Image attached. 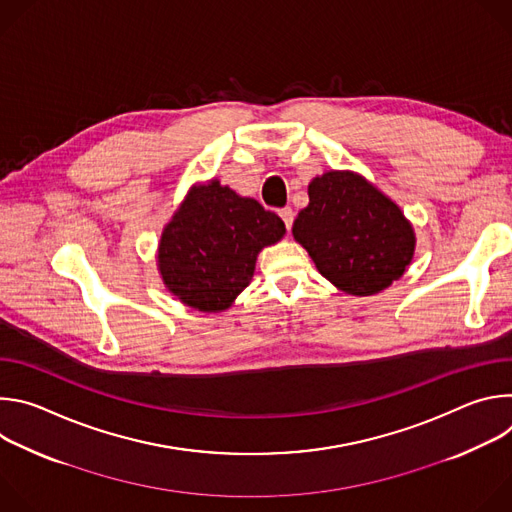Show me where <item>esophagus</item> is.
<instances>
[{
	"label": "esophagus",
	"instance_id": "34e87169",
	"mask_svg": "<svg viewBox=\"0 0 512 512\" xmlns=\"http://www.w3.org/2000/svg\"><path fill=\"white\" fill-rule=\"evenodd\" d=\"M279 216H281V221L285 223V229L291 231V225H294V210H291L289 206H287V208H281V210H279Z\"/></svg>",
	"mask_w": 512,
	"mask_h": 512
}]
</instances>
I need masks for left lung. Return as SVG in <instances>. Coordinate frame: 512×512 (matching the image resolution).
Listing matches in <instances>:
<instances>
[{
  "mask_svg": "<svg viewBox=\"0 0 512 512\" xmlns=\"http://www.w3.org/2000/svg\"><path fill=\"white\" fill-rule=\"evenodd\" d=\"M308 196L291 233L332 285L362 298L403 277L417 239L399 204L350 170L316 176Z\"/></svg>",
  "mask_w": 512,
  "mask_h": 512,
  "instance_id": "8db88e82",
  "label": "left lung"
}]
</instances>
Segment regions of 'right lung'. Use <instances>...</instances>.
<instances>
[{"label":"right lung","mask_w":512,"mask_h":512,"mask_svg":"<svg viewBox=\"0 0 512 512\" xmlns=\"http://www.w3.org/2000/svg\"><path fill=\"white\" fill-rule=\"evenodd\" d=\"M283 235L281 218L255 198L218 180L194 184L162 231L158 271L184 306L225 312L251 283L261 249Z\"/></svg>","instance_id":"add662e5"}]
</instances>
